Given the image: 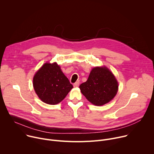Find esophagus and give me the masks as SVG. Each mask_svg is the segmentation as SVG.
I'll list each match as a JSON object with an SVG mask.
<instances>
[{
    "instance_id": "esophagus-1",
    "label": "esophagus",
    "mask_w": 154,
    "mask_h": 154,
    "mask_svg": "<svg viewBox=\"0 0 154 154\" xmlns=\"http://www.w3.org/2000/svg\"><path fill=\"white\" fill-rule=\"evenodd\" d=\"M80 85V82H76L75 83H74V87H78Z\"/></svg>"
}]
</instances>
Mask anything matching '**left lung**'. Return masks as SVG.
I'll return each instance as SVG.
<instances>
[{
  "label": "left lung",
  "mask_w": 154,
  "mask_h": 154,
  "mask_svg": "<svg viewBox=\"0 0 154 154\" xmlns=\"http://www.w3.org/2000/svg\"><path fill=\"white\" fill-rule=\"evenodd\" d=\"M79 88L88 100L95 105L101 106L115 97L118 90V83L106 67H95L86 82L82 83Z\"/></svg>",
  "instance_id": "8db88e82"
}]
</instances>
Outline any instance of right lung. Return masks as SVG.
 <instances>
[{"mask_svg": "<svg viewBox=\"0 0 154 154\" xmlns=\"http://www.w3.org/2000/svg\"><path fill=\"white\" fill-rule=\"evenodd\" d=\"M33 85L39 98L46 103L61 102L73 88L57 63H46L36 72Z\"/></svg>", "mask_w": 154, "mask_h": 154, "instance_id": "add662e5", "label": "right lung"}]
</instances>
